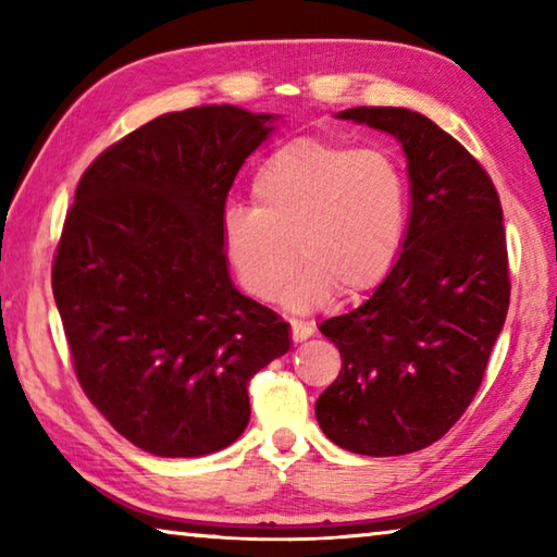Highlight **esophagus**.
Instances as JSON below:
<instances>
[{"label": "esophagus", "mask_w": 557, "mask_h": 557, "mask_svg": "<svg viewBox=\"0 0 557 557\" xmlns=\"http://www.w3.org/2000/svg\"><path fill=\"white\" fill-rule=\"evenodd\" d=\"M314 334V329L305 324V322H297V319H292V338L295 342H305V338H309Z\"/></svg>", "instance_id": "esophagus-1"}]
</instances>
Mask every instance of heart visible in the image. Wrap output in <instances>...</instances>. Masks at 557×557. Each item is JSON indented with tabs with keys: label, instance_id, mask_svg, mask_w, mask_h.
I'll list each match as a JSON object with an SVG mask.
<instances>
[{
	"label": "heart",
	"instance_id": "heart-1",
	"mask_svg": "<svg viewBox=\"0 0 557 557\" xmlns=\"http://www.w3.org/2000/svg\"><path fill=\"white\" fill-rule=\"evenodd\" d=\"M256 209L225 215V256L245 292L272 299L297 268L285 299L312 309L342 287L361 295L388 275L408 225V182L383 147L297 137L252 176Z\"/></svg>",
	"mask_w": 557,
	"mask_h": 557
}]
</instances>
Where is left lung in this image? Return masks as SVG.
<instances>
[{"instance_id":"obj_1","label":"left lung","mask_w":557,"mask_h":557,"mask_svg":"<svg viewBox=\"0 0 557 557\" xmlns=\"http://www.w3.org/2000/svg\"><path fill=\"white\" fill-rule=\"evenodd\" d=\"M338 117L400 139L412 206L388 277L354 312L319 326L342 371L319 395L317 420L356 455H410L465 414L504 329V211L486 169L420 112L351 108Z\"/></svg>"}]
</instances>
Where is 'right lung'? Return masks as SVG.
<instances>
[{
    "mask_svg": "<svg viewBox=\"0 0 557 557\" xmlns=\"http://www.w3.org/2000/svg\"><path fill=\"white\" fill-rule=\"evenodd\" d=\"M272 115L201 106L154 117L96 157L51 268L81 388L157 457L228 447L248 383L289 351L287 322L233 287L225 199Z\"/></svg>",
    "mask_w": 557,
    "mask_h": 557,
    "instance_id": "add662e5",
    "label": "right lung"
}]
</instances>
